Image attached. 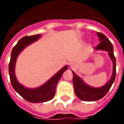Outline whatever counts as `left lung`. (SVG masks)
Returning a JSON list of instances; mask_svg holds the SVG:
<instances>
[{"label": "left lung", "mask_w": 124, "mask_h": 124, "mask_svg": "<svg viewBox=\"0 0 124 124\" xmlns=\"http://www.w3.org/2000/svg\"><path fill=\"white\" fill-rule=\"evenodd\" d=\"M97 35L98 38L100 39V43L97 46L95 47L94 49L97 50H104L108 51L110 58L113 61V70L112 77L106 85H104V86L99 88H94L85 84L82 80L72 71L73 75V83L76 95L79 99L86 102L97 101L103 98L109 91L116 77V58L114 55L113 44L104 34L101 33L100 32H97Z\"/></svg>", "instance_id": "left-lung-1"}]
</instances>
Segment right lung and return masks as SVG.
Instances as JSON below:
<instances>
[{
    "label": "right lung",
    "instance_id": "add662e5",
    "mask_svg": "<svg viewBox=\"0 0 124 124\" xmlns=\"http://www.w3.org/2000/svg\"><path fill=\"white\" fill-rule=\"evenodd\" d=\"M40 36L41 35L40 34L26 36L19 40L13 48L9 64V75L13 87L24 99L31 103H42L51 100L55 94L57 83L62 77L63 73L68 70V66H66L46 84L38 88L28 89L18 83L15 75V66L16 58L18 54L26 46L36 41L40 37Z\"/></svg>",
    "mask_w": 124,
    "mask_h": 124
}]
</instances>
